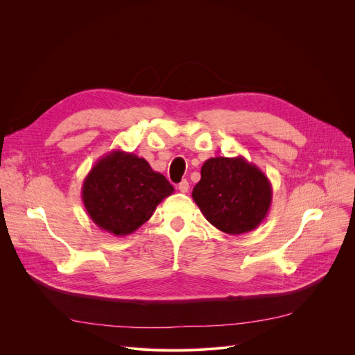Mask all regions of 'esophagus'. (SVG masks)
I'll return each instance as SVG.
<instances>
[{
    "label": "esophagus",
    "instance_id": "obj_1",
    "mask_svg": "<svg viewBox=\"0 0 355 355\" xmlns=\"http://www.w3.org/2000/svg\"><path fill=\"white\" fill-rule=\"evenodd\" d=\"M189 189H190V184H189L187 180H182V181L178 184V190H180L181 193H187Z\"/></svg>",
    "mask_w": 355,
    "mask_h": 355
}]
</instances>
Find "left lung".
Segmentation results:
<instances>
[{"instance_id":"8db88e82","label":"left lung","mask_w":355,"mask_h":355,"mask_svg":"<svg viewBox=\"0 0 355 355\" xmlns=\"http://www.w3.org/2000/svg\"><path fill=\"white\" fill-rule=\"evenodd\" d=\"M193 200L210 225L232 236L254 230L272 204V184L245 157H214L201 166Z\"/></svg>"}]
</instances>
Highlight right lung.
<instances>
[{
	"mask_svg": "<svg viewBox=\"0 0 355 355\" xmlns=\"http://www.w3.org/2000/svg\"><path fill=\"white\" fill-rule=\"evenodd\" d=\"M173 193V185L146 159L122 149L99 158L82 184V200L92 221L118 237L139 229Z\"/></svg>",
	"mask_w": 355,
	"mask_h": 355,
	"instance_id": "right-lung-1",
	"label": "right lung"
}]
</instances>
